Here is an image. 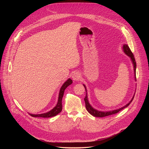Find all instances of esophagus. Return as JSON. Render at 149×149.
Here are the masks:
<instances>
[{"label": "esophagus", "mask_w": 149, "mask_h": 149, "mask_svg": "<svg viewBox=\"0 0 149 149\" xmlns=\"http://www.w3.org/2000/svg\"><path fill=\"white\" fill-rule=\"evenodd\" d=\"M81 78V75L79 74V72H74V74H72V78L73 79V80L74 81H77V80H79Z\"/></svg>", "instance_id": "34e87169"}]
</instances>
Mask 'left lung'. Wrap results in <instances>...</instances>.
Masks as SVG:
<instances>
[{
  "instance_id": "obj_1",
  "label": "left lung",
  "mask_w": 149,
  "mask_h": 149,
  "mask_svg": "<svg viewBox=\"0 0 149 149\" xmlns=\"http://www.w3.org/2000/svg\"><path fill=\"white\" fill-rule=\"evenodd\" d=\"M123 51L127 55L129 56L132 62H133V67H134V77H135V80L136 81V60H135V58H134V56L132 53V52L131 51L130 48L129 47V46L126 45V44H124L123 45ZM83 86H84L85 87V89H86V97L84 98V101H85V102H86V109L88 111V112L91 114L92 116H94V117H106V116H110V115H113V114H116L117 113H118L120 111L122 110L123 109H124V108L128 107V106L130 105V104L132 102L133 98H134V95H135V93L133 97V98H132L131 101L127 104H126L125 105H124V107H121V108H120L118 109H117V110H112V111H98L95 109H94L92 106L90 105V104L89 103V101H88V96H87V88H86V87L85 86V85H83Z\"/></svg>"
}]
</instances>
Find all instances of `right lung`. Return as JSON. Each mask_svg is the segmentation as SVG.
Masks as SVG:
<instances>
[{
  "label": "right lung",
  "instance_id": "1",
  "mask_svg": "<svg viewBox=\"0 0 149 149\" xmlns=\"http://www.w3.org/2000/svg\"><path fill=\"white\" fill-rule=\"evenodd\" d=\"M72 83V81L71 79L69 78L65 81L63 84L62 85V86L61 87L59 93V96H58V102L56 105L55 107L51 110V111L46 113H43V114H29L32 117H44V118H49L51 117H54L56 116L58 114L61 113L62 109V99L63 95V93H64V91L70 85H71Z\"/></svg>",
  "mask_w": 149,
  "mask_h": 149
}]
</instances>
